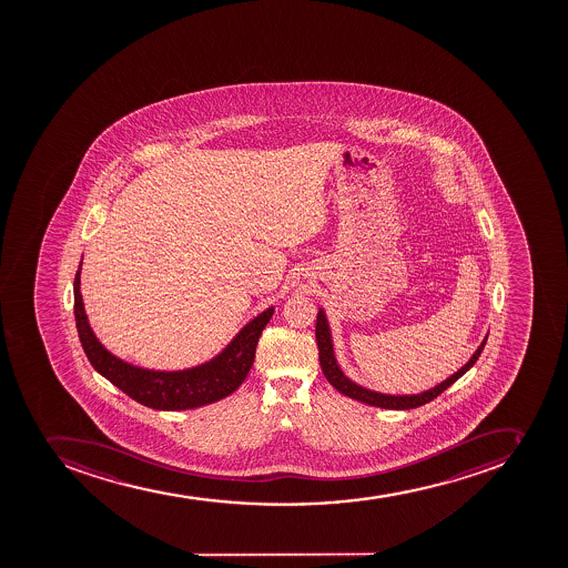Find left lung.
Here are the masks:
<instances>
[{
  "label": "left lung",
  "mask_w": 568,
  "mask_h": 568,
  "mask_svg": "<svg viewBox=\"0 0 568 568\" xmlns=\"http://www.w3.org/2000/svg\"><path fill=\"white\" fill-rule=\"evenodd\" d=\"M487 337L488 334L485 336V339H483L481 345L477 347V351L474 352L473 357H470L459 371L454 372L450 377H447L445 382L439 383L436 387L419 392V394L392 396V394H383V392L362 387V385H357V383L352 382V379H348V377L343 374L342 368L337 365L336 356H334L331 326H328V320H326L323 308H320V312H317L316 320V342L317 348H320V365H322L323 374H325L332 387L336 388L337 392H342L345 396L356 399V402L372 405V407L388 408V410H408V408L422 407L425 403L432 402L434 397L439 396L443 390H447L452 383H456L465 372L474 367V363L479 359L483 348L487 345Z\"/></svg>",
  "instance_id": "obj_1"
}]
</instances>
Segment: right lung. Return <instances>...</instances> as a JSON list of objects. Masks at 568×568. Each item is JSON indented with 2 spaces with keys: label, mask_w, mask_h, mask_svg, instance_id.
Here are the masks:
<instances>
[{
  "label": "right lung",
  "mask_w": 568,
  "mask_h": 568,
  "mask_svg": "<svg viewBox=\"0 0 568 568\" xmlns=\"http://www.w3.org/2000/svg\"><path fill=\"white\" fill-rule=\"evenodd\" d=\"M80 276L81 263L74 277V317L81 347L89 362L126 396L156 410H186L231 396L245 382L256 356L260 336L274 314V306H268L260 316L246 323L211 362L185 371H149L123 362L101 345L87 320Z\"/></svg>",
  "instance_id": "right-lung-1"
}]
</instances>
